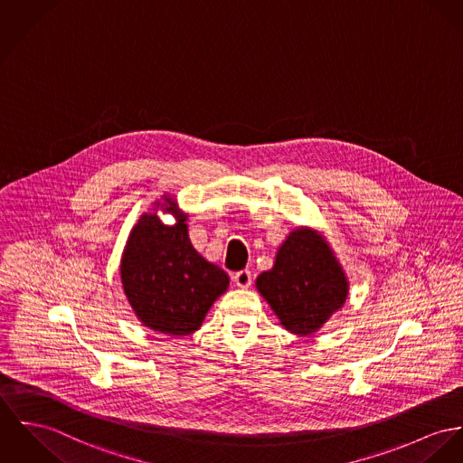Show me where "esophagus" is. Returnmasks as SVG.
<instances>
[{
    "label": "esophagus",
    "mask_w": 463,
    "mask_h": 463,
    "mask_svg": "<svg viewBox=\"0 0 463 463\" xmlns=\"http://www.w3.org/2000/svg\"><path fill=\"white\" fill-rule=\"evenodd\" d=\"M232 280L240 288H249L250 285H251V273H250L249 269H241V271L232 275Z\"/></svg>",
    "instance_id": "1"
}]
</instances>
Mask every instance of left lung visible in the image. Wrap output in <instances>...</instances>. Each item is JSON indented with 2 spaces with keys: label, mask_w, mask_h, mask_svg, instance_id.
<instances>
[{
  "label": "left lung",
  "mask_w": 463,
  "mask_h": 463,
  "mask_svg": "<svg viewBox=\"0 0 463 463\" xmlns=\"http://www.w3.org/2000/svg\"><path fill=\"white\" fill-rule=\"evenodd\" d=\"M255 287L287 331L307 336L338 312L349 282L327 241L308 227L294 229L277 251L269 271Z\"/></svg>",
  "instance_id": "8db88e82"
}]
</instances>
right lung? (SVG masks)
<instances>
[{"label": "right lung", "mask_w": 463, "mask_h": 463, "mask_svg": "<svg viewBox=\"0 0 463 463\" xmlns=\"http://www.w3.org/2000/svg\"><path fill=\"white\" fill-rule=\"evenodd\" d=\"M175 214L165 225L156 213L141 214L121 257V284L137 319L146 327L184 336L197 331L214 301L227 290L229 277L192 247L186 216L173 197L156 208Z\"/></svg>", "instance_id": "right-lung-1"}]
</instances>
